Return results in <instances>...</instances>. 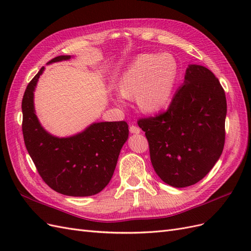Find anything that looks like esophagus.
<instances>
[{
  "mask_svg": "<svg viewBox=\"0 0 251 251\" xmlns=\"http://www.w3.org/2000/svg\"><path fill=\"white\" fill-rule=\"evenodd\" d=\"M130 132L133 133V134H139V133L141 132V130H140V128H139L137 126L132 125V126H130Z\"/></svg>",
  "mask_w": 251,
  "mask_h": 251,
  "instance_id": "esophagus-1",
  "label": "esophagus"
}]
</instances>
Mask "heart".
<instances>
[{
  "label": "heart",
  "mask_w": 251,
  "mask_h": 251,
  "mask_svg": "<svg viewBox=\"0 0 251 251\" xmlns=\"http://www.w3.org/2000/svg\"><path fill=\"white\" fill-rule=\"evenodd\" d=\"M178 72V64L169 53L142 54L118 80V92L124 98L137 96L141 110H159L169 100Z\"/></svg>",
  "instance_id": "1"
}]
</instances>
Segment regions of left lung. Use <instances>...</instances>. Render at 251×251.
<instances>
[{"label": "left lung", "instance_id": "8db88e82", "mask_svg": "<svg viewBox=\"0 0 251 251\" xmlns=\"http://www.w3.org/2000/svg\"><path fill=\"white\" fill-rule=\"evenodd\" d=\"M224 89L207 68L191 65L168 110L139 118L153 168L174 187L196 184L214 168L225 143Z\"/></svg>", "mask_w": 251, "mask_h": 251}]
</instances>
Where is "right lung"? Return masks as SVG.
Here are the masks:
<instances>
[{
	"label": "right lung",
	"mask_w": 251,
	"mask_h": 251,
	"mask_svg": "<svg viewBox=\"0 0 251 251\" xmlns=\"http://www.w3.org/2000/svg\"><path fill=\"white\" fill-rule=\"evenodd\" d=\"M68 58L56 56L49 64ZM43 71L44 67L28 83L22 100V130L28 153L53 191L72 197L98 194L115 171L128 126L125 120L98 123L69 138L53 137L40 125L33 107V91Z\"/></svg>",
	"instance_id": "obj_1"
}]
</instances>
